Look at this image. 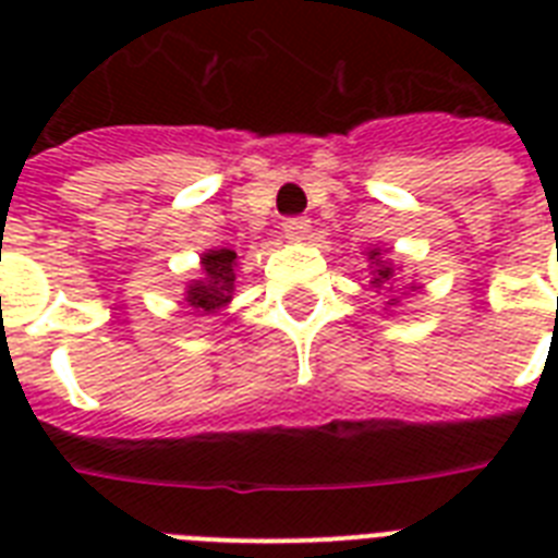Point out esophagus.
Here are the masks:
<instances>
[{
    "mask_svg": "<svg viewBox=\"0 0 558 558\" xmlns=\"http://www.w3.org/2000/svg\"><path fill=\"white\" fill-rule=\"evenodd\" d=\"M283 236L287 240H304L310 234V219L306 217H287L283 219Z\"/></svg>",
    "mask_w": 558,
    "mask_h": 558,
    "instance_id": "1",
    "label": "esophagus"
}]
</instances>
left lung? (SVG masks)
<instances>
[{
    "instance_id": "left-lung-1",
    "label": "left lung",
    "mask_w": 558,
    "mask_h": 558,
    "mask_svg": "<svg viewBox=\"0 0 558 558\" xmlns=\"http://www.w3.org/2000/svg\"><path fill=\"white\" fill-rule=\"evenodd\" d=\"M379 254H381L379 248H373V252L367 254L371 260H376V269H373L371 287H373V289H388V287H390V280H393V269H390V263L379 260ZM393 301H397V298H393Z\"/></svg>"
}]
</instances>
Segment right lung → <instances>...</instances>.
Here are the masks:
<instances>
[{
    "instance_id": "right-lung-1",
    "label": "right lung",
    "mask_w": 558,
    "mask_h": 558,
    "mask_svg": "<svg viewBox=\"0 0 558 558\" xmlns=\"http://www.w3.org/2000/svg\"><path fill=\"white\" fill-rule=\"evenodd\" d=\"M234 260L236 254L228 248L219 252H208L202 257V271L205 278L193 280L187 287V301L191 306L202 310V313H214L219 306H226L234 292Z\"/></svg>"
}]
</instances>
